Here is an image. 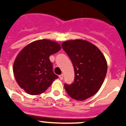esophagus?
Returning a JSON list of instances; mask_svg holds the SVG:
<instances>
[{
  "instance_id": "1",
  "label": "esophagus",
  "mask_w": 126,
  "mask_h": 126,
  "mask_svg": "<svg viewBox=\"0 0 126 126\" xmlns=\"http://www.w3.org/2000/svg\"><path fill=\"white\" fill-rule=\"evenodd\" d=\"M59 79H61V80H63V75L62 74V75H59Z\"/></svg>"
}]
</instances>
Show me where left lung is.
I'll return each instance as SVG.
<instances>
[{
	"mask_svg": "<svg viewBox=\"0 0 126 126\" xmlns=\"http://www.w3.org/2000/svg\"><path fill=\"white\" fill-rule=\"evenodd\" d=\"M62 47L70 57L75 80L65 89L74 99L84 101L94 95L101 87L107 72L105 57L97 46L84 40H68Z\"/></svg>",
	"mask_w": 126,
	"mask_h": 126,
	"instance_id": "left-lung-1",
	"label": "left lung"
}]
</instances>
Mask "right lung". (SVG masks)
Segmentation results:
<instances>
[{
    "label": "right lung",
    "mask_w": 126,
    "mask_h": 126,
    "mask_svg": "<svg viewBox=\"0 0 126 126\" xmlns=\"http://www.w3.org/2000/svg\"><path fill=\"white\" fill-rule=\"evenodd\" d=\"M60 49L57 42L43 39L29 44L19 53L13 71L17 82L25 92L33 95L42 94L58 79L49 57Z\"/></svg>",
    "instance_id": "add662e5"
}]
</instances>
